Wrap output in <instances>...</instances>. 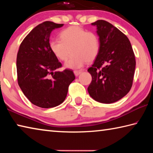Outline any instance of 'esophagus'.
I'll list each match as a JSON object with an SVG mask.
<instances>
[{
    "mask_svg": "<svg viewBox=\"0 0 153 153\" xmlns=\"http://www.w3.org/2000/svg\"><path fill=\"white\" fill-rule=\"evenodd\" d=\"M74 74H75V76H79V75L82 73V71H80V70H75L74 71Z\"/></svg>",
    "mask_w": 153,
    "mask_h": 153,
    "instance_id": "obj_1",
    "label": "esophagus"
}]
</instances>
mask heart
Wrapping results in <instances>:
<instances>
[{
	"mask_svg": "<svg viewBox=\"0 0 153 153\" xmlns=\"http://www.w3.org/2000/svg\"><path fill=\"white\" fill-rule=\"evenodd\" d=\"M60 38L61 40H51L49 47L53 55L63 61L73 53L65 64L67 68H80L86 62L94 61L98 55L100 43L97 33L88 32L78 25H72L61 31Z\"/></svg>",
	"mask_w": 153,
	"mask_h": 153,
	"instance_id": "obj_1",
	"label": "heart"
}]
</instances>
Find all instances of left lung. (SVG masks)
<instances>
[{"label": "left lung", "instance_id": "1", "mask_svg": "<svg viewBox=\"0 0 153 153\" xmlns=\"http://www.w3.org/2000/svg\"><path fill=\"white\" fill-rule=\"evenodd\" d=\"M100 51L88 69L92 82L88 91L93 99L102 103L115 102L128 94L132 86L136 59L128 37L110 23L98 20Z\"/></svg>", "mask_w": 153, "mask_h": 153}]
</instances>
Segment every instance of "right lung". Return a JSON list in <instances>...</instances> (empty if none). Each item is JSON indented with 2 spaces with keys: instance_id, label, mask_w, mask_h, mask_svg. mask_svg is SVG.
Masks as SVG:
<instances>
[{
  "instance_id": "right-lung-1",
  "label": "right lung",
  "mask_w": 153,
  "mask_h": 153,
  "mask_svg": "<svg viewBox=\"0 0 153 153\" xmlns=\"http://www.w3.org/2000/svg\"><path fill=\"white\" fill-rule=\"evenodd\" d=\"M63 25L52 22L37 25L22 41L17 53L18 84L28 100L41 108L61 104L76 78L71 69L56 71L62 65L49 47L51 32Z\"/></svg>"
}]
</instances>
